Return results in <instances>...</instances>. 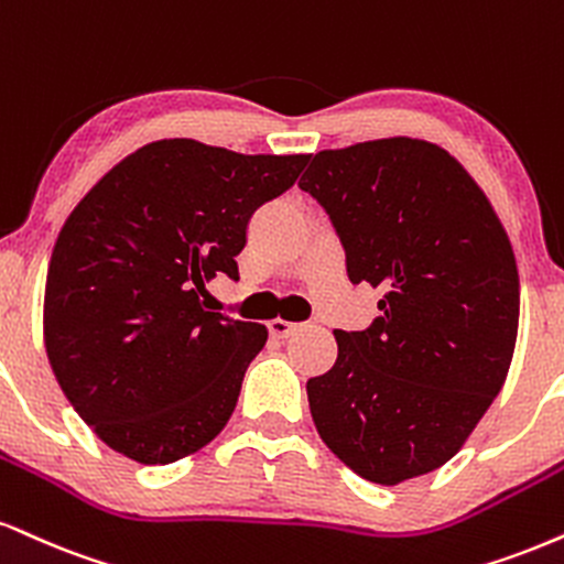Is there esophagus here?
<instances>
[{"label":"esophagus","instance_id":"34e87169","mask_svg":"<svg viewBox=\"0 0 564 564\" xmlns=\"http://www.w3.org/2000/svg\"><path fill=\"white\" fill-rule=\"evenodd\" d=\"M268 328L275 338H289L294 330H300V323H289V321H281V317H275V321L268 323Z\"/></svg>","mask_w":564,"mask_h":564}]
</instances>
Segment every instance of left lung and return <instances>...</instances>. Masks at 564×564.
<instances>
[{
	"label": "left lung",
	"instance_id": "obj_1",
	"mask_svg": "<svg viewBox=\"0 0 564 564\" xmlns=\"http://www.w3.org/2000/svg\"><path fill=\"white\" fill-rule=\"evenodd\" d=\"M347 252L351 283L383 291L365 330H334V368L307 381L330 452L381 486L463 449L510 372L520 278L484 188L431 141L323 149L300 181Z\"/></svg>",
	"mask_w": 564,
	"mask_h": 564
}]
</instances>
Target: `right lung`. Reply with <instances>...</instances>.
Returning a JSON list of instances; mask_svg holds the SVG:
<instances>
[{
    "label": "right lung",
    "instance_id": "1",
    "mask_svg": "<svg viewBox=\"0 0 564 564\" xmlns=\"http://www.w3.org/2000/svg\"><path fill=\"white\" fill-rule=\"evenodd\" d=\"M310 154H239L162 139L120 160L67 215L44 291V344L86 425L141 465L188 457L226 429L268 328L202 307L239 278L249 217Z\"/></svg>",
    "mask_w": 564,
    "mask_h": 564
}]
</instances>
